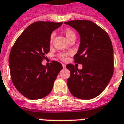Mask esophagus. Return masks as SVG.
<instances>
[{"label": "esophagus", "instance_id": "obj_1", "mask_svg": "<svg viewBox=\"0 0 124 124\" xmlns=\"http://www.w3.org/2000/svg\"><path fill=\"white\" fill-rule=\"evenodd\" d=\"M66 65L65 64H62V66H63V68H66Z\"/></svg>", "mask_w": 124, "mask_h": 124}]
</instances>
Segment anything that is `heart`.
<instances>
[{
	"mask_svg": "<svg viewBox=\"0 0 124 124\" xmlns=\"http://www.w3.org/2000/svg\"><path fill=\"white\" fill-rule=\"evenodd\" d=\"M64 34L68 40H70L73 38H76L75 33L71 29H66V30H65ZM53 38H54V34H52L51 36H50V42H52ZM68 52H62V53L58 54V57H59L60 59H61L63 61H66L68 59Z\"/></svg>",
	"mask_w": 124,
	"mask_h": 124,
	"instance_id": "heart-1",
	"label": "heart"
}]
</instances>
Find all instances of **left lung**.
<instances>
[{"label":"left lung","mask_w":124,"mask_h":124,"mask_svg":"<svg viewBox=\"0 0 124 124\" xmlns=\"http://www.w3.org/2000/svg\"><path fill=\"white\" fill-rule=\"evenodd\" d=\"M64 24L80 34V44L74 60L82 65L81 70L73 64L66 66L70 72L67 80L68 89L78 98H94L104 91L113 75L112 41L106 31L90 20H71Z\"/></svg>","instance_id":"left-lung-1"}]
</instances>
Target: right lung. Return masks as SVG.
Wrapping results in <instances>:
<instances>
[{
	"instance_id": "add662e5",
	"label": "right lung",
	"mask_w": 124,
	"mask_h": 124,
	"mask_svg": "<svg viewBox=\"0 0 124 124\" xmlns=\"http://www.w3.org/2000/svg\"><path fill=\"white\" fill-rule=\"evenodd\" d=\"M62 23L48 21L32 23L18 36L12 47L9 66L12 83L27 98L37 100L48 95L63 68L55 60L48 67L42 64L50 51L52 32Z\"/></svg>"
}]
</instances>
